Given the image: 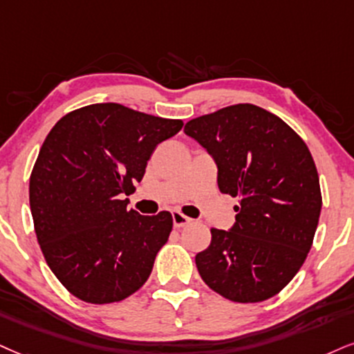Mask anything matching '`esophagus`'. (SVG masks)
Returning a JSON list of instances; mask_svg holds the SVG:
<instances>
[{
  "instance_id": "34e87169",
  "label": "esophagus",
  "mask_w": 354,
  "mask_h": 354,
  "mask_svg": "<svg viewBox=\"0 0 354 354\" xmlns=\"http://www.w3.org/2000/svg\"><path fill=\"white\" fill-rule=\"evenodd\" d=\"M172 221H174V226H176V228H184V226L192 223L190 218L182 215L180 212H174L172 213Z\"/></svg>"
}]
</instances>
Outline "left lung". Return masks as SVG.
Instances as JSON below:
<instances>
[{"instance_id":"1","label":"left lung","mask_w":354,"mask_h":354,"mask_svg":"<svg viewBox=\"0 0 354 354\" xmlns=\"http://www.w3.org/2000/svg\"><path fill=\"white\" fill-rule=\"evenodd\" d=\"M184 133L207 149L218 189L238 197L236 221L212 230L195 256L210 289L233 302H263L302 268L322 210L310 151L281 118L241 103L189 121Z\"/></svg>"}]
</instances>
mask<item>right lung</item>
Listing matches in <instances>:
<instances>
[{"label": "right lung", "instance_id": "1", "mask_svg": "<svg viewBox=\"0 0 354 354\" xmlns=\"http://www.w3.org/2000/svg\"><path fill=\"white\" fill-rule=\"evenodd\" d=\"M182 126L97 103L65 115L47 134L30 174V213L47 264L75 297L120 302L151 276L172 215L142 216L121 197L141 182L157 144Z\"/></svg>", "mask_w": 354, "mask_h": 354}]
</instances>
